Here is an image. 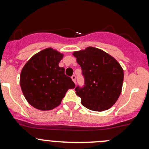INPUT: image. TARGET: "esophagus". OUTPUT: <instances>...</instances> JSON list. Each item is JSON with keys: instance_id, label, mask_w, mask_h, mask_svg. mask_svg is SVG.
Returning <instances> with one entry per match:
<instances>
[{"instance_id": "1", "label": "esophagus", "mask_w": 149, "mask_h": 149, "mask_svg": "<svg viewBox=\"0 0 149 149\" xmlns=\"http://www.w3.org/2000/svg\"><path fill=\"white\" fill-rule=\"evenodd\" d=\"M71 79H72V80H73V81L74 82V83H76V76H75V75H73V76H71Z\"/></svg>"}]
</instances>
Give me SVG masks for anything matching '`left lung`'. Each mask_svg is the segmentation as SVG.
Returning <instances> with one entry per match:
<instances>
[{
  "mask_svg": "<svg viewBox=\"0 0 149 149\" xmlns=\"http://www.w3.org/2000/svg\"><path fill=\"white\" fill-rule=\"evenodd\" d=\"M73 55L82 69L83 88L77 86L76 95L90 110L102 112L113 106L121 94L124 72L115 58L98 48L88 47Z\"/></svg>",
  "mask_w": 149,
  "mask_h": 149,
  "instance_id": "obj_1",
  "label": "left lung"
}]
</instances>
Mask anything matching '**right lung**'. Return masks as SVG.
Masks as SVG:
<instances>
[{"label":"right lung","mask_w":149,"mask_h":149,"mask_svg":"<svg viewBox=\"0 0 149 149\" xmlns=\"http://www.w3.org/2000/svg\"><path fill=\"white\" fill-rule=\"evenodd\" d=\"M63 56L57 49L46 48L33 55L22 68L21 88L33 107L51 110L61 104L68 90L75 88L65 68L58 65Z\"/></svg>","instance_id":"1"}]
</instances>
